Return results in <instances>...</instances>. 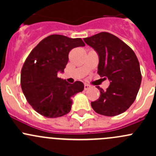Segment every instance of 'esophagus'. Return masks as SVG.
<instances>
[{"mask_svg": "<svg viewBox=\"0 0 156 156\" xmlns=\"http://www.w3.org/2000/svg\"><path fill=\"white\" fill-rule=\"evenodd\" d=\"M90 87V85H88V84H84V90H87L89 89Z\"/></svg>", "mask_w": 156, "mask_h": 156, "instance_id": "esophagus-1", "label": "esophagus"}]
</instances>
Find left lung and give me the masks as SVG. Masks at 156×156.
<instances>
[{"label": "left lung", "mask_w": 156, "mask_h": 156, "mask_svg": "<svg viewBox=\"0 0 156 156\" xmlns=\"http://www.w3.org/2000/svg\"><path fill=\"white\" fill-rule=\"evenodd\" d=\"M84 41L98 54L97 73L110 82L106 90L97 87L100 96L91 102V106L96 112L106 116L125 112L134 102L142 80L136 54L125 42L108 32L94 34Z\"/></svg>", "instance_id": "obj_1"}]
</instances>
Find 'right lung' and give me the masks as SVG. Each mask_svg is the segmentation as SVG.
<instances>
[{"instance_id": "add662e5", "label": "right lung", "mask_w": 156, "mask_h": 156, "mask_svg": "<svg viewBox=\"0 0 156 156\" xmlns=\"http://www.w3.org/2000/svg\"><path fill=\"white\" fill-rule=\"evenodd\" d=\"M85 46L81 38L52 34L30 53L21 71V87L28 103L41 115L57 118L70 112L72 97L84 90V84H69L57 77L63 73L72 49Z\"/></svg>"}]
</instances>
